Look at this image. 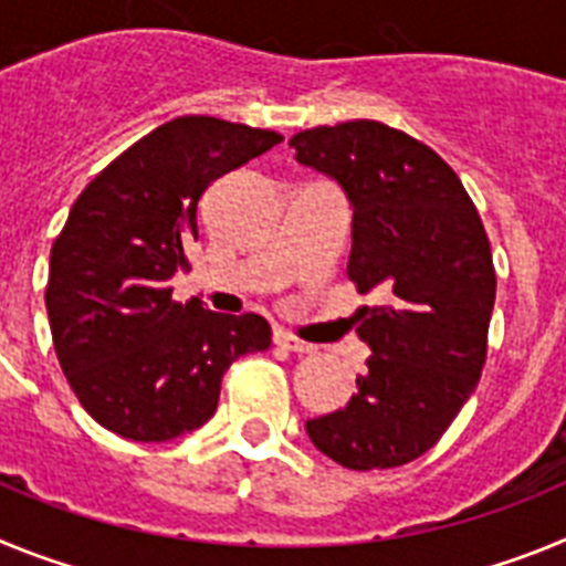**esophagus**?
<instances>
[{"label": "esophagus", "mask_w": 566, "mask_h": 566, "mask_svg": "<svg viewBox=\"0 0 566 566\" xmlns=\"http://www.w3.org/2000/svg\"><path fill=\"white\" fill-rule=\"evenodd\" d=\"M274 343H277L280 348H289V352H294V354H314L312 343H306V339H297L294 334H289V332H274Z\"/></svg>", "instance_id": "esophagus-1"}]
</instances>
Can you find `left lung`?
Returning <instances> with one entry per match:
<instances>
[{
    "mask_svg": "<svg viewBox=\"0 0 566 566\" xmlns=\"http://www.w3.org/2000/svg\"><path fill=\"white\" fill-rule=\"evenodd\" d=\"M289 144L348 195V280L382 297L354 314L371 348L357 394L306 433L343 468H399L431 451L482 377L496 300L488 232L459 175L402 129L357 118Z\"/></svg>",
    "mask_w": 566,
    "mask_h": 566,
    "instance_id": "1",
    "label": "left lung"
}]
</instances>
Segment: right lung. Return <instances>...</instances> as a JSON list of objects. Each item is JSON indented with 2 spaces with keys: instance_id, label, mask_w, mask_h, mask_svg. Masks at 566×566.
<instances>
[{
  "instance_id": "add662e5",
  "label": "right lung",
  "mask_w": 566,
  "mask_h": 566,
  "mask_svg": "<svg viewBox=\"0 0 566 566\" xmlns=\"http://www.w3.org/2000/svg\"><path fill=\"white\" fill-rule=\"evenodd\" d=\"M280 142L272 129L181 115L124 149L70 209L44 306L70 388L107 431L167 442L201 428L229 365L272 343L260 314L175 303L169 280L189 269L209 184Z\"/></svg>"
}]
</instances>
